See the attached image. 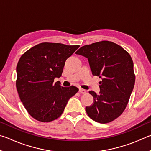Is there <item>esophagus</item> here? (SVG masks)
Instances as JSON below:
<instances>
[{"label":"esophagus","instance_id":"1","mask_svg":"<svg viewBox=\"0 0 151 151\" xmlns=\"http://www.w3.org/2000/svg\"><path fill=\"white\" fill-rule=\"evenodd\" d=\"M79 93L82 94H85L86 93V90L83 88H79Z\"/></svg>","mask_w":151,"mask_h":151}]
</instances>
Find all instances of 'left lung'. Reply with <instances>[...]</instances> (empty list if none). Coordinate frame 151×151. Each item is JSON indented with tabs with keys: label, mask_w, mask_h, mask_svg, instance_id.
<instances>
[{
	"label": "left lung",
	"mask_w": 151,
	"mask_h": 151,
	"mask_svg": "<svg viewBox=\"0 0 151 151\" xmlns=\"http://www.w3.org/2000/svg\"><path fill=\"white\" fill-rule=\"evenodd\" d=\"M76 54L87 58L93 75L102 78L99 94L89 91L94 102L86 106V113L100 123L114 121L126 109L134 88L135 75L131 55L121 46L108 40L83 46Z\"/></svg>",
	"instance_id": "left-lung-1"
}]
</instances>
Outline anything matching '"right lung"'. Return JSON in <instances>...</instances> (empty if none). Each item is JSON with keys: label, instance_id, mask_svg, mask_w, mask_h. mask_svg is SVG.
I'll return each instance as SVG.
<instances>
[{"label": "right lung", "instance_id": "right-lung-1", "mask_svg": "<svg viewBox=\"0 0 151 151\" xmlns=\"http://www.w3.org/2000/svg\"><path fill=\"white\" fill-rule=\"evenodd\" d=\"M79 45L42 42L21 56L17 66L16 86L20 99L32 118L48 122L58 119L68 100L78 91L63 87L54 79L62 75L66 60Z\"/></svg>", "mask_w": 151, "mask_h": 151}]
</instances>
